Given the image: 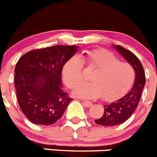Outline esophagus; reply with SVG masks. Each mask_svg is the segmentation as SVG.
<instances>
[{
	"instance_id": "obj_1",
	"label": "esophagus",
	"mask_w": 157,
	"mask_h": 157,
	"mask_svg": "<svg viewBox=\"0 0 157 157\" xmlns=\"http://www.w3.org/2000/svg\"><path fill=\"white\" fill-rule=\"evenodd\" d=\"M82 104H83V105L85 107H86V108H90V107L91 106V101H82Z\"/></svg>"
}]
</instances>
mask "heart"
Returning <instances> with one entry per match:
<instances>
[{
  "label": "heart",
  "instance_id": "b5f03b06",
  "mask_svg": "<svg viewBox=\"0 0 157 157\" xmlns=\"http://www.w3.org/2000/svg\"><path fill=\"white\" fill-rule=\"evenodd\" d=\"M83 64L95 69L90 76L91 82H85L75 88L72 94L85 99L101 96L111 101L124 94L133 85L135 70L128 62L120 61L114 53L105 49H94L85 57L72 56L65 64L63 76L66 85L75 88L83 80Z\"/></svg>",
  "mask_w": 157,
  "mask_h": 157
}]
</instances>
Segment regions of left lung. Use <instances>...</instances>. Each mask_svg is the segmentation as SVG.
I'll return each instance as SVG.
<instances>
[{
  "mask_svg": "<svg viewBox=\"0 0 157 157\" xmlns=\"http://www.w3.org/2000/svg\"><path fill=\"white\" fill-rule=\"evenodd\" d=\"M114 47L133 67L135 80L131 89L117 100L105 105L103 116L94 121L97 124L106 127L121 124L131 117L139 104L146 82L145 72L139 59L133 52L121 46L117 45L114 46Z\"/></svg>",
  "mask_w": 157,
  "mask_h": 157,
  "instance_id": "1",
  "label": "left lung"
}]
</instances>
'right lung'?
<instances>
[{
  "label": "right lung",
  "mask_w": 157,
  "mask_h": 157,
  "mask_svg": "<svg viewBox=\"0 0 157 157\" xmlns=\"http://www.w3.org/2000/svg\"><path fill=\"white\" fill-rule=\"evenodd\" d=\"M78 48L53 46L34 49L17 63L14 85L18 104L32 123L53 124L72 101L62 89V71Z\"/></svg>",
  "instance_id": "1"
}]
</instances>
